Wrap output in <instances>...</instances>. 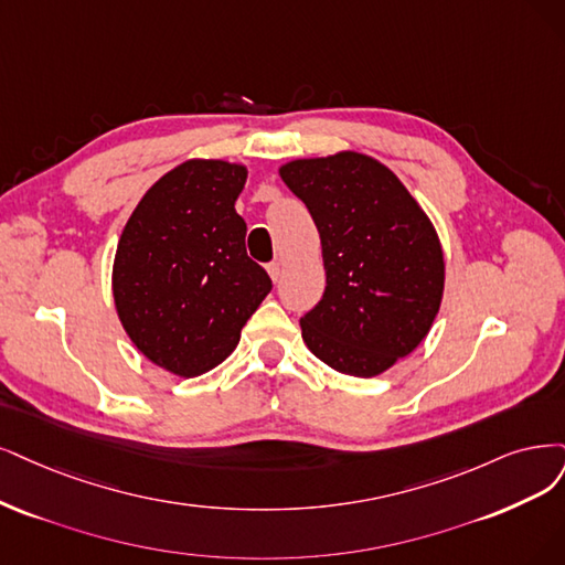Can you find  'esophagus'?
I'll use <instances>...</instances> for the list:
<instances>
[{"mask_svg":"<svg viewBox=\"0 0 565 565\" xmlns=\"http://www.w3.org/2000/svg\"><path fill=\"white\" fill-rule=\"evenodd\" d=\"M267 271H269V277H271V281H279L281 279V271H284V267H281V263L279 260H275V263H269L267 265Z\"/></svg>","mask_w":565,"mask_h":565,"instance_id":"34e87169","label":"esophagus"}]
</instances>
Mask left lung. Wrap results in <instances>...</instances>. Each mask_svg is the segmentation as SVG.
<instances>
[{
    "label": "left lung",
    "instance_id": "1",
    "mask_svg": "<svg viewBox=\"0 0 565 565\" xmlns=\"http://www.w3.org/2000/svg\"><path fill=\"white\" fill-rule=\"evenodd\" d=\"M315 218L326 290L300 319L326 365L374 377L405 359L437 317L445 258L424 209L388 167L363 153L294 160L279 170Z\"/></svg>",
    "mask_w": 565,
    "mask_h": 565
}]
</instances>
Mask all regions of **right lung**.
Returning a JSON list of instances; mask_svg holds the SVG:
<instances>
[{"label": "right lung", "mask_w": 565, "mask_h": 565, "mask_svg": "<svg viewBox=\"0 0 565 565\" xmlns=\"http://www.w3.org/2000/svg\"><path fill=\"white\" fill-rule=\"evenodd\" d=\"M246 167L188 160L156 181L125 223L114 260L118 319L135 347L179 377L230 356L271 290L246 256L235 200Z\"/></svg>", "instance_id": "obj_1"}]
</instances>
